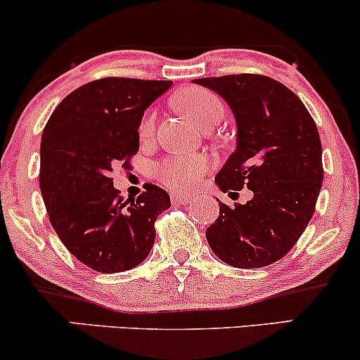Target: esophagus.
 <instances>
[{
  "label": "esophagus",
  "instance_id": "obj_1",
  "mask_svg": "<svg viewBox=\"0 0 360 360\" xmlns=\"http://www.w3.org/2000/svg\"><path fill=\"white\" fill-rule=\"evenodd\" d=\"M172 203L176 205H188L193 200L191 194H183V193H171Z\"/></svg>",
  "mask_w": 360,
  "mask_h": 360
}]
</instances>
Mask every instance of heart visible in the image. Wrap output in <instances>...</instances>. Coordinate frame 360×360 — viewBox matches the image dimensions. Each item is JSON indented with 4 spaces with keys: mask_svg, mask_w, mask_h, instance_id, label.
Here are the masks:
<instances>
[{
    "mask_svg": "<svg viewBox=\"0 0 360 360\" xmlns=\"http://www.w3.org/2000/svg\"><path fill=\"white\" fill-rule=\"evenodd\" d=\"M176 106L193 117L201 128L214 127L225 117V105L212 91L205 88H188L181 91L174 98ZM157 113L147 110L139 125V137L142 142H148L155 135ZM210 169V160L205 155H169L154 166V177L159 183L171 189H191L198 184Z\"/></svg>",
    "mask_w": 360,
    "mask_h": 360,
    "instance_id": "1",
    "label": "heart"
}]
</instances>
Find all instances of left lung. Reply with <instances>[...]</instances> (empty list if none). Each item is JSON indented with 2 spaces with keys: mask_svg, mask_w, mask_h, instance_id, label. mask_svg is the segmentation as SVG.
<instances>
[{
  "mask_svg": "<svg viewBox=\"0 0 360 360\" xmlns=\"http://www.w3.org/2000/svg\"><path fill=\"white\" fill-rule=\"evenodd\" d=\"M213 89L237 118V150L214 177L223 193L249 188L245 205L220 201L206 238L223 262L257 269L283 259L315 213L323 183L315 120L283 82L262 74L194 79Z\"/></svg>",
  "mask_w": 360,
  "mask_h": 360,
  "instance_id": "8db88e82",
  "label": "left lung"
}]
</instances>
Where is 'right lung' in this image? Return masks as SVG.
Instances as JSON below:
<instances>
[{"label":"right lung","instance_id":"right-lung-1","mask_svg":"<svg viewBox=\"0 0 360 360\" xmlns=\"http://www.w3.org/2000/svg\"><path fill=\"white\" fill-rule=\"evenodd\" d=\"M172 81L103 77L59 103L40 143V191L60 242L93 271L137 267L155 240V220L169 194L147 183L137 200L113 188V167H130L139 125Z\"/></svg>","mask_w":360,"mask_h":360}]
</instances>
